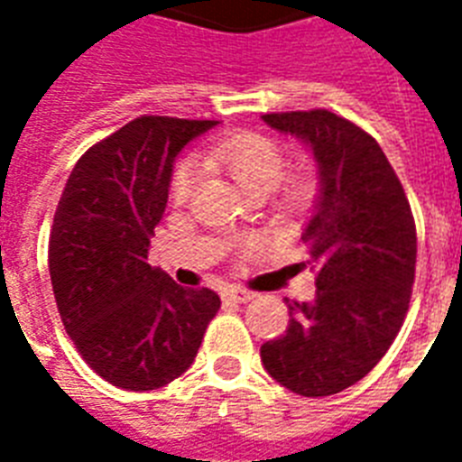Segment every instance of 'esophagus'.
Segmentation results:
<instances>
[{
	"label": "esophagus",
	"instance_id": "1",
	"mask_svg": "<svg viewBox=\"0 0 462 462\" xmlns=\"http://www.w3.org/2000/svg\"><path fill=\"white\" fill-rule=\"evenodd\" d=\"M223 297L225 300H230V302H237V304H245L249 302V300H254V292H249V290H242L237 288V285H230V288L223 290Z\"/></svg>",
	"mask_w": 462,
	"mask_h": 462
}]
</instances>
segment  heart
Masks as SVG:
<instances>
[{
	"mask_svg": "<svg viewBox=\"0 0 462 462\" xmlns=\"http://www.w3.org/2000/svg\"><path fill=\"white\" fill-rule=\"evenodd\" d=\"M203 162L232 174V180L245 189L249 199L271 194L281 184L285 165H288L285 155L273 141L254 132L230 134V136L216 141L203 153ZM196 184H199V165L194 160H184L174 170L170 194L177 203H184L194 194ZM309 191H311V181L307 177H297L290 181L288 199L292 203H300L307 199Z\"/></svg>",
	"mask_w": 462,
	"mask_h": 462,
	"instance_id": "heart-1",
	"label": "heart"
}]
</instances>
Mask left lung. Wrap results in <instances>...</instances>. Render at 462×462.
Listing matches in <instances>:
<instances>
[{
  "label": "left lung",
  "instance_id": "8db88e82",
  "mask_svg": "<svg viewBox=\"0 0 462 462\" xmlns=\"http://www.w3.org/2000/svg\"><path fill=\"white\" fill-rule=\"evenodd\" d=\"M314 158L319 194L302 230L316 297L288 302L285 336L261 345V362L304 398L340 393L386 355L408 314L417 232L408 196L381 146L328 110L263 115Z\"/></svg>",
  "mask_w": 462,
  "mask_h": 462
}]
</instances>
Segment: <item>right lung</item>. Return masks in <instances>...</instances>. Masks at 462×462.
<instances>
[{
    "label": "right lung",
    "instance_id": "add662e5",
    "mask_svg": "<svg viewBox=\"0 0 462 462\" xmlns=\"http://www.w3.org/2000/svg\"><path fill=\"white\" fill-rule=\"evenodd\" d=\"M210 119L139 117L86 151L61 191L50 278L64 328L90 369L126 391L187 372L220 309L208 288L184 290L148 263L177 155Z\"/></svg>",
    "mask_w": 462,
    "mask_h": 462
}]
</instances>
